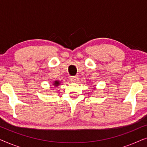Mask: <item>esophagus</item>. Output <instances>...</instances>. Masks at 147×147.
I'll use <instances>...</instances> for the list:
<instances>
[{
	"label": "esophagus",
	"instance_id": "34e87169",
	"mask_svg": "<svg viewBox=\"0 0 147 147\" xmlns=\"http://www.w3.org/2000/svg\"><path fill=\"white\" fill-rule=\"evenodd\" d=\"M78 79H79V78H78V76H74V77L71 78V81L72 82H74V83H76V82H78Z\"/></svg>",
	"mask_w": 147,
	"mask_h": 147
}]
</instances>
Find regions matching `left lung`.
I'll use <instances>...</instances> for the list:
<instances>
[{
	"label": "left lung",
	"instance_id": "left-lung-1",
	"mask_svg": "<svg viewBox=\"0 0 147 147\" xmlns=\"http://www.w3.org/2000/svg\"><path fill=\"white\" fill-rule=\"evenodd\" d=\"M94 88V89H95V88Z\"/></svg>",
	"mask_w": 147,
	"mask_h": 147
}]
</instances>
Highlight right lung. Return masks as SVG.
Listing matches in <instances>:
<instances>
[{"mask_svg":"<svg viewBox=\"0 0 147 147\" xmlns=\"http://www.w3.org/2000/svg\"><path fill=\"white\" fill-rule=\"evenodd\" d=\"M60 82L59 80H55L53 83H52V85H53V86H55V87H57V86H59V85H60Z\"/></svg>","mask_w":147,"mask_h":147,"instance_id":"add662e5","label":"right lung"}]
</instances>
